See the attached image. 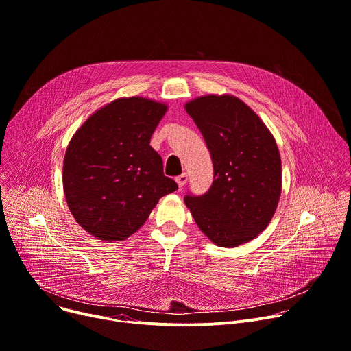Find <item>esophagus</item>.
Returning <instances> with one entry per match:
<instances>
[{"label":"esophagus","instance_id":"esophagus-1","mask_svg":"<svg viewBox=\"0 0 351 351\" xmlns=\"http://www.w3.org/2000/svg\"><path fill=\"white\" fill-rule=\"evenodd\" d=\"M176 183L179 184V187H183L187 183V173H182L176 178Z\"/></svg>","mask_w":351,"mask_h":351}]
</instances>
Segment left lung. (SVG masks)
Listing matches in <instances>:
<instances>
[{
	"label": "left lung",
	"instance_id": "obj_1",
	"mask_svg": "<svg viewBox=\"0 0 351 351\" xmlns=\"http://www.w3.org/2000/svg\"><path fill=\"white\" fill-rule=\"evenodd\" d=\"M202 132L214 165L211 187L184 203L202 232L219 247L253 240L271 222L282 190L276 141L258 115L233 95H204L184 106Z\"/></svg>",
	"mask_w": 351,
	"mask_h": 351
}]
</instances>
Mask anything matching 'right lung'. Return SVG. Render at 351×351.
Returning <instances> with one entry per match:
<instances>
[{
    "label": "right lung",
    "instance_id": "add662e5",
    "mask_svg": "<svg viewBox=\"0 0 351 351\" xmlns=\"http://www.w3.org/2000/svg\"><path fill=\"white\" fill-rule=\"evenodd\" d=\"M168 107L143 97L118 98L73 134L64 158V191L76 222L101 240L133 234L158 199L178 189L149 145Z\"/></svg>",
    "mask_w": 351,
    "mask_h": 351
}]
</instances>
